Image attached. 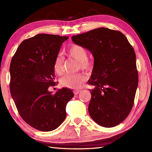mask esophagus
<instances>
[{
    "label": "esophagus",
    "instance_id": "esophagus-1",
    "mask_svg": "<svg viewBox=\"0 0 152 152\" xmlns=\"http://www.w3.org/2000/svg\"><path fill=\"white\" fill-rule=\"evenodd\" d=\"M80 91H81V90H74L73 93H74V95H78Z\"/></svg>",
    "mask_w": 152,
    "mask_h": 152
}]
</instances>
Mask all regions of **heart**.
<instances>
[{
    "mask_svg": "<svg viewBox=\"0 0 152 152\" xmlns=\"http://www.w3.org/2000/svg\"><path fill=\"white\" fill-rule=\"evenodd\" d=\"M68 56L79 62V68L86 71L91 70L93 64L88 59V53L84 48L78 44H72L67 50ZM53 69L57 76H61L63 74V60L59 56L55 58ZM87 80V76L83 73H78L73 75H66L60 80L61 85L69 89H78L83 85Z\"/></svg>",
    "mask_w": 152,
    "mask_h": 152,
    "instance_id": "obj_1",
    "label": "heart"
}]
</instances>
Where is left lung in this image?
<instances>
[{"instance_id": "1", "label": "left lung", "mask_w": 152, "mask_h": 152, "mask_svg": "<svg viewBox=\"0 0 152 152\" xmlns=\"http://www.w3.org/2000/svg\"><path fill=\"white\" fill-rule=\"evenodd\" d=\"M76 44L94 57L88 111L96 124L113 127L124 121L133 108L138 83L134 50L120 31L98 28L72 36Z\"/></svg>"}]
</instances>
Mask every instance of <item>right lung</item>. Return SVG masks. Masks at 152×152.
<instances>
[{
    "label": "right lung",
    "instance_id": "right-lung-1",
    "mask_svg": "<svg viewBox=\"0 0 152 152\" xmlns=\"http://www.w3.org/2000/svg\"><path fill=\"white\" fill-rule=\"evenodd\" d=\"M68 37L38 34L22 42L10 66V93L22 119L41 131L57 129L66 118V106L74 96L72 90L63 88L55 93L53 64L63 42Z\"/></svg>",
    "mask_w": 152,
    "mask_h": 152
}]
</instances>
